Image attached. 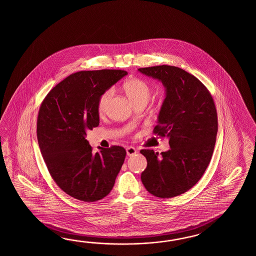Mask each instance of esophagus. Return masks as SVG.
<instances>
[{
	"label": "esophagus",
	"mask_w": 256,
	"mask_h": 256,
	"mask_svg": "<svg viewBox=\"0 0 256 256\" xmlns=\"http://www.w3.org/2000/svg\"><path fill=\"white\" fill-rule=\"evenodd\" d=\"M126 152H127V156H134V154H136V152H137V150H136L134 147L132 146H128L126 148Z\"/></svg>",
	"instance_id": "1"
}]
</instances>
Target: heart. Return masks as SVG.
I'll return each mask as SVG.
<instances>
[{
    "mask_svg": "<svg viewBox=\"0 0 256 256\" xmlns=\"http://www.w3.org/2000/svg\"><path fill=\"white\" fill-rule=\"evenodd\" d=\"M122 88L126 93V95L128 96V98H130L132 104L136 106L138 104H146L152 94L151 86L146 80L139 78H129L124 83ZM112 94H114V90L110 88L105 90L100 96L97 102V110L98 114L104 115L106 112L110 100L112 97Z\"/></svg>",
    "mask_w": 256,
    "mask_h": 256,
    "instance_id": "1",
    "label": "heart"
}]
</instances>
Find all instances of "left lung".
Here are the masks:
<instances>
[{"instance_id":"8db88e82","label":"left lung","mask_w":256,"mask_h":256,"mask_svg":"<svg viewBox=\"0 0 256 256\" xmlns=\"http://www.w3.org/2000/svg\"><path fill=\"white\" fill-rule=\"evenodd\" d=\"M166 87V98L152 132L168 137L170 150L140 151L147 160L141 180L154 196L170 198L190 190L206 171L216 142L217 110L212 96L196 76L173 66L142 68Z\"/></svg>"}]
</instances>
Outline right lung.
Masks as SVG:
<instances>
[{
    "label": "right lung",
    "mask_w": 256,
    "mask_h": 256,
    "mask_svg": "<svg viewBox=\"0 0 256 256\" xmlns=\"http://www.w3.org/2000/svg\"><path fill=\"white\" fill-rule=\"evenodd\" d=\"M127 74L120 70L78 71L56 85L40 105L36 134L44 163L56 184L78 200L107 196L124 162V147L94 152L85 136L100 124V96Z\"/></svg>",
    "instance_id": "add662e5"
}]
</instances>
